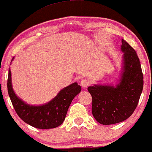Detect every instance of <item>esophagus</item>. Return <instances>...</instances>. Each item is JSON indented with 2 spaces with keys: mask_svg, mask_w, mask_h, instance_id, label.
I'll list each match as a JSON object with an SVG mask.
<instances>
[{
  "mask_svg": "<svg viewBox=\"0 0 152 152\" xmlns=\"http://www.w3.org/2000/svg\"><path fill=\"white\" fill-rule=\"evenodd\" d=\"M80 84H81V86L83 87V88H86V87L90 85V81L88 79L83 78V79H82L81 82H80Z\"/></svg>",
  "mask_w": 152,
  "mask_h": 152,
  "instance_id": "obj_1",
  "label": "esophagus"
}]
</instances>
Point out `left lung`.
<instances>
[{"label":"left lung","instance_id":"obj_1","mask_svg":"<svg viewBox=\"0 0 152 152\" xmlns=\"http://www.w3.org/2000/svg\"><path fill=\"white\" fill-rule=\"evenodd\" d=\"M123 72L116 86L94 85L88 91L92 97V114L99 123L114 124L132 116L144 86L140 61L135 50L121 40Z\"/></svg>","mask_w":152,"mask_h":152}]
</instances>
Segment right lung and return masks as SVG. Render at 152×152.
I'll return each mask as SVG.
<instances>
[{"instance_id": "add662e5", "label": "right lung", "mask_w": 152, "mask_h": 152, "mask_svg": "<svg viewBox=\"0 0 152 152\" xmlns=\"http://www.w3.org/2000/svg\"><path fill=\"white\" fill-rule=\"evenodd\" d=\"M7 87L10 101L19 117L28 124L41 129H53L60 126L65 119L71 102L81 90L77 83H74L63 88L48 104L42 106H30L15 94L12 88L10 70Z\"/></svg>"}]
</instances>
